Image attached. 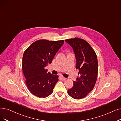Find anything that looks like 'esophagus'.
I'll return each instance as SVG.
<instances>
[{
	"instance_id": "1",
	"label": "esophagus",
	"mask_w": 121,
	"mask_h": 121,
	"mask_svg": "<svg viewBox=\"0 0 121 121\" xmlns=\"http://www.w3.org/2000/svg\"><path fill=\"white\" fill-rule=\"evenodd\" d=\"M60 78H61V80H65L66 79V78H65V77H64V76H60Z\"/></svg>"
}]
</instances>
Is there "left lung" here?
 <instances>
[{
	"label": "left lung",
	"instance_id": "1",
	"mask_svg": "<svg viewBox=\"0 0 121 121\" xmlns=\"http://www.w3.org/2000/svg\"><path fill=\"white\" fill-rule=\"evenodd\" d=\"M73 49L76 57V69L79 70L73 86L67 90L69 95L75 99L85 97L93 90L98 75L97 55L89 43L79 38L65 40Z\"/></svg>",
	"mask_w": 121,
	"mask_h": 121
}]
</instances>
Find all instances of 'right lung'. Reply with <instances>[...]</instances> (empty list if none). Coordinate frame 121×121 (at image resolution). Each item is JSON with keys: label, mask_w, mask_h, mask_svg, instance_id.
Masks as SVG:
<instances>
[{"label": "right lung", "mask_w": 121, "mask_h": 121, "mask_svg": "<svg viewBox=\"0 0 121 121\" xmlns=\"http://www.w3.org/2000/svg\"><path fill=\"white\" fill-rule=\"evenodd\" d=\"M64 40H37L24 52L22 70L25 83L30 92L39 98L51 95L59 80V76L52 74L45 68L51 64Z\"/></svg>", "instance_id": "obj_1"}]
</instances>
